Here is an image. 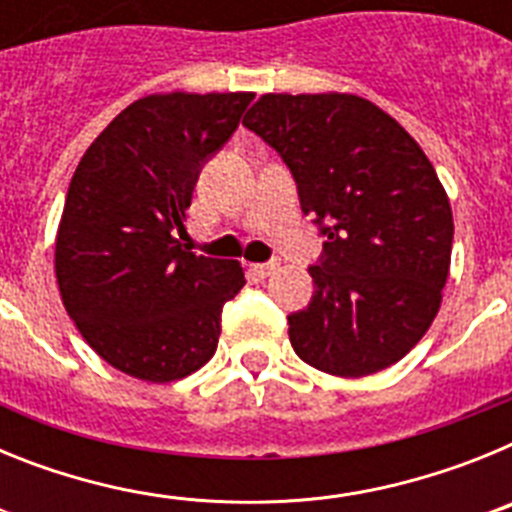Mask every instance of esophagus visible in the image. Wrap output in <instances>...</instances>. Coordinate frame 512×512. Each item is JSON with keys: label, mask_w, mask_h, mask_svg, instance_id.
<instances>
[{"label": "esophagus", "mask_w": 512, "mask_h": 512, "mask_svg": "<svg viewBox=\"0 0 512 512\" xmlns=\"http://www.w3.org/2000/svg\"><path fill=\"white\" fill-rule=\"evenodd\" d=\"M279 269V261H266V264H253V271H256V274H259L261 279L264 277H271V274H274V271Z\"/></svg>", "instance_id": "obj_1"}]
</instances>
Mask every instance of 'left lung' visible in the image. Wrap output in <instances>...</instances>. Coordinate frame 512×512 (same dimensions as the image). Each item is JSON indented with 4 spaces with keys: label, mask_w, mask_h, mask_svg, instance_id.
Segmentation results:
<instances>
[{
    "label": "left lung",
    "mask_w": 512,
    "mask_h": 512,
    "mask_svg": "<svg viewBox=\"0 0 512 512\" xmlns=\"http://www.w3.org/2000/svg\"><path fill=\"white\" fill-rule=\"evenodd\" d=\"M292 171L323 235L305 310L287 318L305 364L382 372L425 336L449 277L454 217L420 146L354 94H264L243 120Z\"/></svg>",
    "instance_id": "obj_1"
}]
</instances>
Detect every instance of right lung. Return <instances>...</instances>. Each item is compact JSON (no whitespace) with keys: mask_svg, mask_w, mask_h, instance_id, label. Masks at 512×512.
I'll list each match as a JSON object with an SVG mask.
<instances>
[{"mask_svg":"<svg viewBox=\"0 0 512 512\" xmlns=\"http://www.w3.org/2000/svg\"><path fill=\"white\" fill-rule=\"evenodd\" d=\"M251 92L151 94L81 156L56 238L63 305L120 372L174 382L212 359L223 305L246 284L238 261L182 246L202 166L235 133Z\"/></svg>","mask_w":512,"mask_h":512,"instance_id":"add662e5","label":"right lung"}]
</instances>
